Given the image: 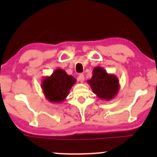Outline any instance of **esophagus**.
Wrapping results in <instances>:
<instances>
[{
    "instance_id": "1",
    "label": "esophagus",
    "mask_w": 157,
    "mask_h": 157,
    "mask_svg": "<svg viewBox=\"0 0 157 157\" xmlns=\"http://www.w3.org/2000/svg\"><path fill=\"white\" fill-rule=\"evenodd\" d=\"M78 80L80 83H83V81H84V75L83 74H80L78 77Z\"/></svg>"
}]
</instances>
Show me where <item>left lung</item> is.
<instances>
[{"label":"left lung","instance_id":"1","mask_svg":"<svg viewBox=\"0 0 157 157\" xmlns=\"http://www.w3.org/2000/svg\"><path fill=\"white\" fill-rule=\"evenodd\" d=\"M87 83L99 99L106 101L114 99L120 89L118 77L115 74H108L102 67L93 69V76Z\"/></svg>","mask_w":157,"mask_h":157}]
</instances>
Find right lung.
Returning a JSON list of instances; mask_svg holds the SVG:
<instances>
[{"label":"right lung","mask_w":157,"mask_h":157,"mask_svg":"<svg viewBox=\"0 0 157 157\" xmlns=\"http://www.w3.org/2000/svg\"><path fill=\"white\" fill-rule=\"evenodd\" d=\"M76 79L68 75L64 70L58 68L42 81V89L45 97L52 103H61L68 96L70 90L75 84Z\"/></svg>","instance_id":"add662e5"}]
</instances>
